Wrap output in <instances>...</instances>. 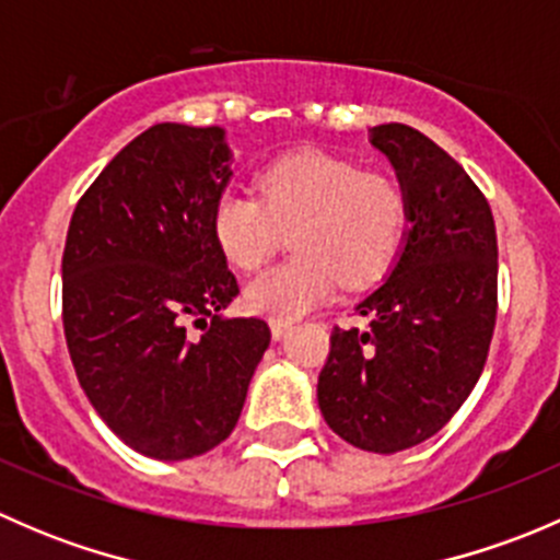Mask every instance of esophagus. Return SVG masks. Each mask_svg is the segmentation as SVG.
Returning a JSON list of instances; mask_svg holds the SVG:
<instances>
[{"instance_id": "34e87169", "label": "esophagus", "mask_w": 560, "mask_h": 560, "mask_svg": "<svg viewBox=\"0 0 560 560\" xmlns=\"http://www.w3.org/2000/svg\"><path fill=\"white\" fill-rule=\"evenodd\" d=\"M290 330V322H281V319H270V336L276 338V341H279L281 336H284V332Z\"/></svg>"}]
</instances>
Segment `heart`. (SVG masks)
<instances>
[{"label": "heart", "mask_w": 560, "mask_h": 560, "mask_svg": "<svg viewBox=\"0 0 560 560\" xmlns=\"http://www.w3.org/2000/svg\"><path fill=\"white\" fill-rule=\"evenodd\" d=\"M292 233L290 262L262 270L244 287V306L292 322L343 287L380 279L398 257L406 197L393 178L363 173L327 151H295L259 173V195L230 186L213 200L211 233L235 268L252 270Z\"/></svg>", "instance_id": "heart-1"}]
</instances>
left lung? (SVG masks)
I'll list each match as a JSON object with an SVG mask.
<instances>
[{"label": "left lung", "mask_w": 560, "mask_h": 560, "mask_svg": "<svg viewBox=\"0 0 560 560\" xmlns=\"http://www.w3.org/2000/svg\"><path fill=\"white\" fill-rule=\"evenodd\" d=\"M371 143L406 197V244L354 306L369 327H332L316 398L352 447L393 455L442 431L488 360L499 308V244L488 200L431 138L380 124Z\"/></svg>", "instance_id": "left-lung-1"}]
</instances>
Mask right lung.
<instances>
[{"instance_id":"obj_1","label":"right lung","mask_w":560,"mask_h":560,"mask_svg":"<svg viewBox=\"0 0 560 560\" xmlns=\"http://www.w3.org/2000/svg\"><path fill=\"white\" fill-rule=\"evenodd\" d=\"M230 175L222 127L154 124L107 162L67 230L61 319L78 382L107 428L156 460L233 433L270 343L257 316L219 314L238 295L211 233Z\"/></svg>"}]
</instances>
